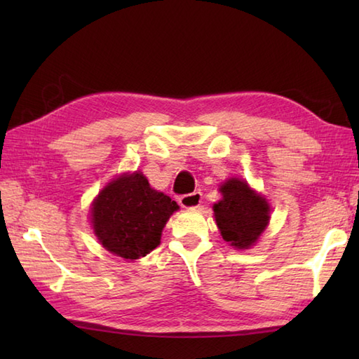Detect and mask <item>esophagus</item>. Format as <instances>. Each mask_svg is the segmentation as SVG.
<instances>
[{
    "instance_id": "obj_1",
    "label": "esophagus",
    "mask_w": 359,
    "mask_h": 359,
    "mask_svg": "<svg viewBox=\"0 0 359 359\" xmlns=\"http://www.w3.org/2000/svg\"><path fill=\"white\" fill-rule=\"evenodd\" d=\"M202 202V193L194 191L191 194H185L179 197V203L184 208H197Z\"/></svg>"
}]
</instances>
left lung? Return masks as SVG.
Returning <instances> with one entry per match:
<instances>
[{"mask_svg":"<svg viewBox=\"0 0 359 359\" xmlns=\"http://www.w3.org/2000/svg\"><path fill=\"white\" fill-rule=\"evenodd\" d=\"M219 191L222 199L215 203L212 210L224 241L239 250L255 245L269 225V202L251 189L245 180L236 177L220 185Z\"/></svg>","mask_w":359,"mask_h":359,"instance_id":"obj_1","label":"left lung"}]
</instances>
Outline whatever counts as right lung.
Masks as SVG:
<instances>
[{"label":"right lung","instance_id":"1","mask_svg":"<svg viewBox=\"0 0 359 359\" xmlns=\"http://www.w3.org/2000/svg\"><path fill=\"white\" fill-rule=\"evenodd\" d=\"M179 205L170 196L152 189L140 171L118 175L93 202L90 224L98 242L123 259L151 253Z\"/></svg>","mask_w":359,"mask_h":359}]
</instances>
